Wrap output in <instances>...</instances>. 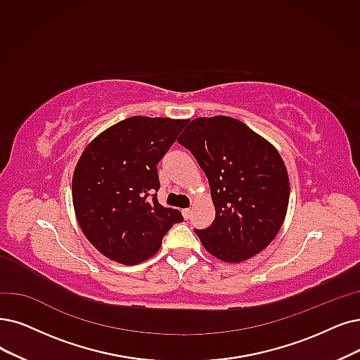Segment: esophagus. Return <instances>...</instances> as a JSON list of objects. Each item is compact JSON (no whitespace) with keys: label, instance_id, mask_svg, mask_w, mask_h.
I'll list each match as a JSON object with an SVG mask.
<instances>
[{"label":"esophagus","instance_id":"esophagus-1","mask_svg":"<svg viewBox=\"0 0 360 360\" xmlns=\"http://www.w3.org/2000/svg\"><path fill=\"white\" fill-rule=\"evenodd\" d=\"M181 214H183V217L188 220L189 217H191V214H192V210L191 208H184V210H181Z\"/></svg>","mask_w":360,"mask_h":360}]
</instances>
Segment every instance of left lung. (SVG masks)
I'll return each mask as SVG.
<instances>
[{"label": "left lung", "instance_id": "1", "mask_svg": "<svg viewBox=\"0 0 360 360\" xmlns=\"http://www.w3.org/2000/svg\"><path fill=\"white\" fill-rule=\"evenodd\" d=\"M208 177L215 219L195 229L205 250L239 263L275 239L290 200V180L276 148L230 117L193 120L177 140Z\"/></svg>", "mask_w": 360, "mask_h": 360}]
</instances>
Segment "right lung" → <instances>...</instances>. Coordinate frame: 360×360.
Segmentation results:
<instances>
[{"instance_id":"obj_1","label":"right lung","mask_w":360,"mask_h":360,"mask_svg":"<svg viewBox=\"0 0 360 360\" xmlns=\"http://www.w3.org/2000/svg\"><path fill=\"white\" fill-rule=\"evenodd\" d=\"M188 120L131 117L109 127L84 149L72 179V200L82 233L109 260L139 264L161 248L183 221L158 202V162Z\"/></svg>"}]
</instances>
